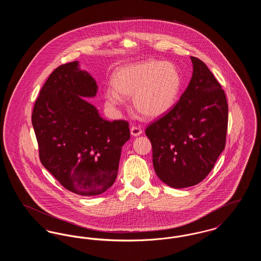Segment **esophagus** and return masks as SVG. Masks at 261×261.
<instances>
[{"label": "esophagus", "instance_id": "34e87169", "mask_svg": "<svg viewBox=\"0 0 261 261\" xmlns=\"http://www.w3.org/2000/svg\"><path fill=\"white\" fill-rule=\"evenodd\" d=\"M130 131H131V135L132 136H140L142 134V129H141L140 126H132Z\"/></svg>", "mask_w": 261, "mask_h": 261}]
</instances>
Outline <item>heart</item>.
<instances>
[{
	"instance_id": "b5f03b06",
	"label": "heart",
	"mask_w": 261,
	"mask_h": 261,
	"mask_svg": "<svg viewBox=\"0 0 261 261\" xmlns=\"http://www.w3.org/2000/svg\"><path fill=\"white\" fill-rule=\"evenodd\" d=\"M112 86L103 91L109 107L123 103L124 97H132V106L148 118H158L169 112L182 88V78L171 62L148 60L117 68Z\"/></svg>"
}]
</instances>
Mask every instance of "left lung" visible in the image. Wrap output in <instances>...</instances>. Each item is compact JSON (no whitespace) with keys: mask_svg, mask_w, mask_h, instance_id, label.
<instances>
[{"mask_svg":"<svg viewBox=\"0 0 261 261\" xmlns=\"http://www.w3.org/2000/svg\"><path fill=\"white\" fill-rule=\"evenodd\" d=\"M193 74L170 112L149 125L152 163L168 186H195L211 172L223 151L228 103L221 85L205 63L191 57Z\"/></svg>","mask_w":261,"mask_h":261,"instance_id":"left-lung-1","label":"left lung"}]
</instances>
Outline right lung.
<instances>
[{
	"label": "right lung",
	"instance_id": "add662e5",
	"mask_svg": "<svg viewBox=\"0 0 261 261\" xmlns=\"http://www.w3.org/2000/svg\"><path fill=\"white\" fill-rule=\"evenodd\" d=\"M98 92L95 79L79 62L56 68L40 91L32 112L39 156L68 191L98 196L113 185L129 123L109 121L83 98Z\"/></svg>",
	"mask_w": 261,
	"mask_h": 261
}]
</instances>
